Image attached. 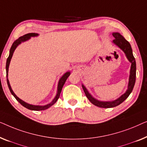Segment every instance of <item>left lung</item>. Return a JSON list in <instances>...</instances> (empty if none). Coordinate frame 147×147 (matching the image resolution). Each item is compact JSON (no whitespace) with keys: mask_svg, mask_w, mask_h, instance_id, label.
<instances>
[{"mask_svg":"<svg viewBox=\"0 0 147 147\" xmlns=\"http://www.w3.org/2000/svg\"><path fill=\"white\" fill-rule=\"evenodd\" d=\"M113 35L115 38L113 41V43L119 47L125 53L128 60L131 63L129 84H128V88L127 91L125 92V93L121 95L119 98L113 101H100L96 100V98L92 97V95L88 92L85 86L83 84H82V87L83 88L84 93H85L86 97H87L89 101H90V102L95 105V106L100 107V108H112V107H117L120 104H121L124 100H125L128 98V96L131 93L136 81V61L135 57L133 56L131 45L120 33L113 32Z\"/></svg>","mask_w":147,"mask_h":147,"instance_id":"left-lung-1","label":"left lung"}]
</instances>
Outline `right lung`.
<instances>
[{
  "instance_id": "add662e5",
  "label": "right lung",
  "mask_w": 147,
  "mask_h": 147,
  "mask_svg": "<svg viewBox=\"0 0 147 147\" xmlns=\"http://www.w3.org/2000/svg\"><path fill=\"white\" fill-rule=\"evenodd\" d=\"M38 34L37 33H28V34H24V36H22L18 38L17 40H16L14 42H13V44H12V47L11 49H10V53H9V57H8V59L7 60V64H6V71H7V84H8V86H9V88L10 90V91H11V94L13 95L14 96V98H15L16 100H17L18 102H19L20 104H21L22 106L25 107V108L29 109V110H32V111H43V110H45V109H49V107H51L52 105H53L55 103L57 102L58 99H59V96H60V94H61V90H62V88H63L64 84H65L66 80H67V78L69 77L70 74H71V73L70 72H67L64 75L62 76V77L60 78L59 81V84H58V88H57V95H56L55 98L53 99V100L51 102V103H49L48 105H44V106H39V105H30V104H28V103H26L23 101L21 99H20L18 97L16 96V95L14 93V92L12 91V88H11V86L10 85V83H9V80L8 79V72H9V65H10V62H11V60L12 59V55H13V53L14 50H15L16 47H18V45H20V43L22 42H24V41H26L28 40H29L30 38V37H32V36H38Z\"/></svg>"
}]
</instances>
